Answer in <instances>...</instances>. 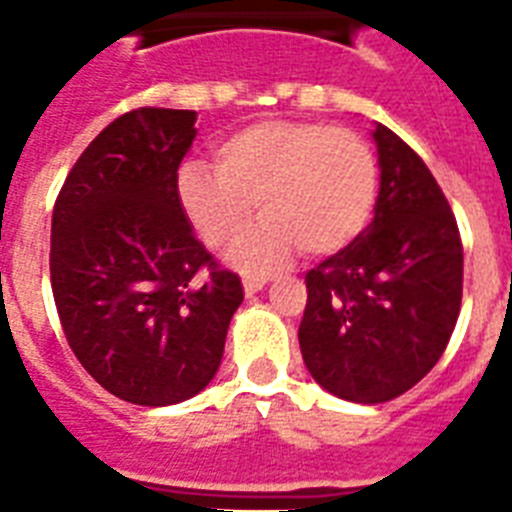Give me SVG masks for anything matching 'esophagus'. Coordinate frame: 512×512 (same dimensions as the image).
<instances>
[{
    "mask_svg": "<svg viewBox=\"0 0 512 512\" xmlns=\"http://www.w3.org/2000/svg\"><path fill=\"white\" fill-rule=\"evenodd\" d=\"M263 287H265L263 276H244V292H247V295H255V292H260Z\"/></svg>",
    "mask_w": 512,
    "mask_h": 512,
    "instance_id": "34e87169",
    "label": "esophagus"
}]
</instances>
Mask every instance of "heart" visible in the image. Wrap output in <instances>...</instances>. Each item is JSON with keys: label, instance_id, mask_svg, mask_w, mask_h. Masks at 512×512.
<instances>
[{"label": "heart", "instance_id": "heart-1", "mask_svg": "<svg viewBox=\"0 0 512 512\" xmlns=\"http://www.w3.org/2000/svg\"><path fill=\"white\" fill-rule=\"evenodd\" d=\"M380 196V167L358 132L321 122L249 124L220 143L215 170L188 162L177 175L183 215L215 252L231 249L252 220L265 223L236 249L247 271L276 268L295 255H335L369 225Z\"/></svg>", "mask_w": 512, "mask_h": 512}]
</instances>
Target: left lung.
I'll list each match as a JSON object with an SVG mask.
<instances>
[{
    "mask_svg": "<svg viewBox=\"0 0 512 512\" xmlns=\"http://www.w3.org/2000/svg\"><path fill=\"white\" fill-rule=\"evenodd\" d=\"M380 196L348 247L305 273L300 350L337 398L382 404L436 366L462 303V239L420 156L377 124Z\"/></svg>",
    "mask_w": 512,
    "mask_h": 512,
    "instance_id": "left-lung-1",
    "label": "left lung"
}]
</instances>
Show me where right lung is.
<instances>
[{
  "label": "right lung",
  "instance_id": "1",
  "mask_svg": "<svg viewBox=\"0 0 512 512\" xmlns=\"http://www.w3.org/2000/svg\"><path fill=\"white\" fill-rule=\"evenodd\" d=\"M196 111L135 108L68 172L52 209L50 281L79 364L122 401L170 406L215 377L244 300L177 199Z\"/></svg>",
  "mask_w": 512,
  "mask_h": 512
}]
</instances>
